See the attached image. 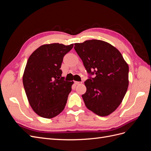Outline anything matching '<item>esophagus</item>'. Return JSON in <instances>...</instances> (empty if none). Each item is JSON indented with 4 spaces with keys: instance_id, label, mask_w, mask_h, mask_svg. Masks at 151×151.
Segmentation results:
<instances>
[{
    "instance_id": "esophagus-1",
    "label": "esophagus",
    "mask_w": 151,
    "mask_h": 151,
    "mask_svg": "<svg viewBox=\"0 0 151 151\" xmlns=\"http://www.w3.org/2000/svg\"><path fill=\"white\" fill-rule=\"evenodd\" d=\"M74 83H75L76 85H78V84H81V82H78V81H74Z\"/></svg>"
}]
</instances>
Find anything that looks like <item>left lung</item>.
<instances>
[{
	"instance_id": "1",
	"label": "left lung",
	"mask_w": 151,
	"mask_h": 151,
	"mask_svg": "<svg viewBox=\"0 0 151 151\" xmlns=\"http://www.w3.org/2000/svg\"><path fill=\"white\" fill-rule=\"evenodd\" d=\"M74 45L87 72L96 75L84 82L87 89L82 97L86 106L99 116H108L127 93L129 65L118 50L104 41L87 40Z\"/></svg>"
}]
</instances>
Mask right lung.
<instances>
[{
  "label": "right lung",
  "mask_w": 151,
  "mask_h": 151,
  "mask_svg": "<svg viewBox=\"0 0 151 151\" xmlns=\"http://www.w3.org/2000/svg\"><path fill=\"white\" fill-rule=\"evenodd\" d=\"M74 44L43 45L29 57L22 83L29 103L39 116L52 118L64 109L74 82L66 81L60 69L63 58Z\"/></svg>",
  "instance_id": "right-lung-1"
}]
</instances>
